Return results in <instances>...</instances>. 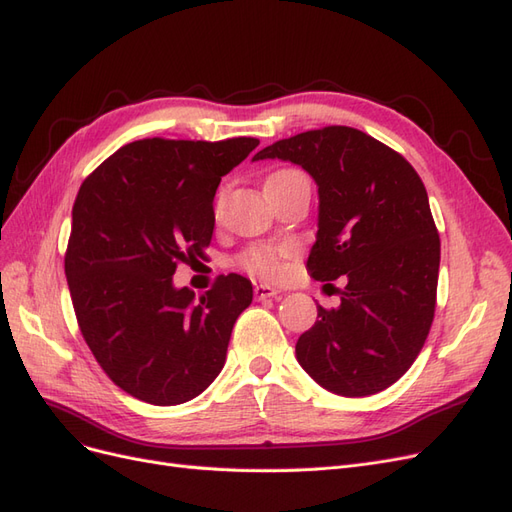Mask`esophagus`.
I'll return each instance as SVG.
<instances>
[{"mask_svg":"<svg viewBox=\"0 0 512 512\" xmlns=\"http://www.w3.org/2000/svg\"><path fill=\"white\" fill-rule=\"evenodd\" d=\"M254 294H256L258 301H265V299L277 297V294H282V290H277V288H273L269 284H258V286H254Z\"/></svg>","mask_w":512,"mask_h":512,"instance_id":"obj_1","label":"esophagus"}]
</instances>
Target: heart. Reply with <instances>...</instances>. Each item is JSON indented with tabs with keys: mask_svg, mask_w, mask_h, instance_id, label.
<instances>
[{
	"mask_svg": "<svg viewBox=\"0 0 512 512\" xmlns=\"http://www.w3.org/2000/svg\"><path fill=\"white\" fill-rule=\"evenodd\" d=\"M292 175H301V173H299V170L284 168V170H277V173H273L269 177V181L292 177ZM290 254H292V245H288V243L254 245V247H250V250H245L239 256V265L245 271H250L254 275L267 277V280H275V277H280L284 273V262Z\"/></svg>",
	"mask_w": 512,
	"mask_h": 512,
	"instance_id": "b5f03b06",
	"label": "heart"
}]
</instances>
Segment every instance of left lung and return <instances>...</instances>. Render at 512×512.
<instances>
[{"instance_id": "1", "label": "left lung", "mask_w": 512, "mask_h": 512, "mask_svg": "<svg viewBox=\"0 0 512 512\" xmlns=\"http://www.w3.org/2000/svg\"><path fill=\"white\" fill-rule=\"evenodd\" d=\"M290 160L318 185V235L307 271L346 275L342 305H318L297 361L324 389L365 397L406 374L429 335L440 235L412 164L361 130L327 126L282 138L254 160Z\"/></svg>"}]
</instances>
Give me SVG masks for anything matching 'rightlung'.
Here are the masks:
<instances>
[{"instance_id": "add662e5", "label": "right lung", "mask_w": 512, "mask_h": 512, "mask_svg": "<svg viewBox=\"0 0 512 512\" xmlns=\"http://www.w3.org/2000/svg\"><path fill=\"white\" fill-rule=\"evenodd\" d=\"M258 143L143 138L106 158L76 194L66 250L76 322L104 374L147 404L203 393L252 303L243 275H220L200 299L177 290L173 275L205 256L215 190Z\"/></svg>"}]
</instances>
